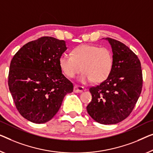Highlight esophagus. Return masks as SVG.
Listing matches in <instances>:
<instances>
[{
  "instance_id": "obj_1",
  "label": "esophagus",
  "mask_w": 153,
  "mask_h": 153,
  "mask_svg": "<svg viewBox=\"0 0 153 153\" xmlns=\"http://www.w3.org/2000/svg\"><path fill=\"white\" fill-rule=\"evenodd\" d=\"M84 87L78 85H75L74 87V91L75 93H82L84 91Z\"/></svg>"
}]
</instances>
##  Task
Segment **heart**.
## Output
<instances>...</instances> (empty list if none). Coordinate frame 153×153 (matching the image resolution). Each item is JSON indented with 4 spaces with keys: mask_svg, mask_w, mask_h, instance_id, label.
<instances>
[{
    "mask_svg": "<svg viewBox=\"0 0 153 153\" xmlns=\"http://www.w3.org/2000/svg\"><path fill=\"white\" fill-rule=\"evenodd\" d=\"M113 65V57L110 49L91 45L77 47L71 51V56L64 54L59 58V65L68 77L73 78L81 70L84 71L79 78L83 83L104 81L110 75Z\"/></svg>",
    "mask_w": 153,
    "mask_h": 153,
    "instance_id": "b5f03b06",
    "label": "heart"
}]
</instances>
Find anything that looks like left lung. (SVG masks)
<instances>
[{
  "mask_svg": "<svg viewBox=\"0 0 153 153\" xmlns=\"http://www.w3.org/2000/svg\"><path fill=\"white\" fill-rule=\"evenodd\" d=\"M106 39L112 47V71L105 80L89 88L92 100L86 110L100 124H115L133 111L142 92V71L138 57L126 45Z\"/></svg>",
  "mask_w": 153,
  "mask_h": 153,
  "instance_id": "obj_1",
  "label": "left lung"
}]
</instances>
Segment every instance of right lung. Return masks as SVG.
Returning a JSON list of instances; mask_svg holds the SVG:
<instances>
[{
  "mask_svg": "<svg viewBox=\"0 0 153 153\" xmlns=\"http://www.w3.org/2000/svg\"><path fill=\"white\" fill-rule=\"evenodd\" d=\"M65 40L44 36L22 46L11 61L9 89L24 118L36 124L51 120L74 85L62 73L59 58Z\"/></svg>",
  "mask_w": 153,
  "mask_h": 153,
  "instance_id": "obj_1",
  "label": "right lung"
}]
</instances>
